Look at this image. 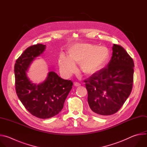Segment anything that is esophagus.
Returning <instances> with one entry per match:
<instances>
[{"label": "esophagus", "mask_w": 147, "mask_h": 147, "mask_svg": "<svg viewBox=\"0 0 147 147\" xmlns=\"http://www.w3.org/2000/svg\"><path fill=\"white\" fill-rule=\"evenodd\" d=\"M74 86H76V87H78V86H80V84L79 83V82H74Z\"/></svg>", "instance_id": "obj_1"}]
</instances>
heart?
<instances>
[{
    "label": "heart",
    "mask_w": 147,
    "mask_h": 147,
    "mask_svg": "<svg viewBox=\"0 0 147 147\" xmlns=\"http://www.w3.org/2000/svg\"><path fill=\"white\" fill-rule=\"evenodd\" d=\"M69 56L61 54L59 66L61 72L70 76L76 70L75 63L80 64L82 71L86 74H92L105 66L110 59V51L105 47L87 43H77L71 46Z\"/></svg>",
    "instance_id": "1"
}]
</instances>
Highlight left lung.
Here are the masks:
<instances>
[{"label": "left lung", "mask_w": 147, "mask_h": 147, "mask_svg": "<svg viewBox=\"0 0 147 147\" xmlns=\"http://www.w3.org/2000/svg\"><path fill=\"white\" fill-rule=\"evenodd\" d=\"M112 56L107 67L85 80L88 103L96 115L116 113L129 96L133 88L134 64L120 45L113 44Z\"/></svg>", "instance_id": "8db88e82"}]
</instances>
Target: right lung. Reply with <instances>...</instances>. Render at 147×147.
Returning <instances> with one entry per match:
<instances>
[{
    "label": "right lung",
    "instance_id": "1",
    "mask_svg": "<svg viewBox=\"0 0 147 147\" xmlns=\"http://www.w3.org/2000/svg\"><path fill=\"white\" fill-rule=\"evenodd\" d=\"M45 48L46 45L40 44L28 47L14 65L16 91L19 99L31 115L43 119L53 117L62 110L73 84L71 80L60 78L53 71L38 85L29 80L27 71L30 65Z\"/></svg>",
    "mask_w": 147,
    "mask_h": 147
}]
</instances>
